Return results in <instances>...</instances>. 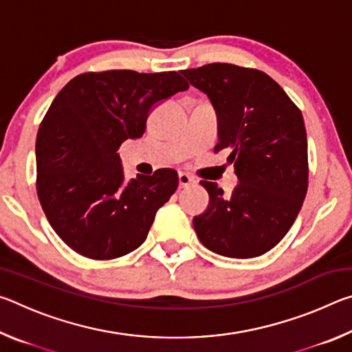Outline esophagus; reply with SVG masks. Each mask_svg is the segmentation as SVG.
Returning a JSON list of instances; mask_svg holds the SVG:
<instances>
[{"instance_id": "obj_1", "label": "esophagus", "mask_w": 352, "mask_h": 352, "mask_svg": "<svg viewBox=\"0 0 352 352\" xmlns=\"http://www.w3.org/2000/svg\"><path fill=\"white\" fill-rule=\"evenodd\" d=\"M178 184H180V188H188L195 184V180L190 175L184 174V172H180V174H178Z\"/></svg>"}]
</instances>
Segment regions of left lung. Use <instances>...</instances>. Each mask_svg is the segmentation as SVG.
<instances>
[{
    "mask_svg": "<svg viewBox=\"0 0 352 352\" xmlns=\"http://www.w3.org/2000/svg\"><path fill=\"white\" fill-rule=\"evenodd\" d=\"M217 115V146L239 184L231 195L200 182L210 204L194 217L200 242L226 258L269 252L294 225L307 192V136L301 111L270 76L231 63L183 69Z\"/></svg>",
    "mask_w": 352,
    "mask_h": 352,
    "instance_id": "8db88e82",
    "label": "left lung"
}]
</instances>
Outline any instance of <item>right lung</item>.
<instances>
[{"label": "right lung", "mask_w": 352, "mask_h": 352, "mask_svg": "<svg viewBox=\"0 0 352 352\" xmlns=\"http://www.w3.org/2000/svg\"><path fill=\"white\" fill-rule=\"evenodd\" d=\"M180 73H85L65 85L40 124L37 192L58 237L85 258L115 259L146 241L178 186L174 169L127 182L118 148L138 140L155 107L188 90Z\"/></svg>", "instance_id": "add662e5"}]
</instances>
